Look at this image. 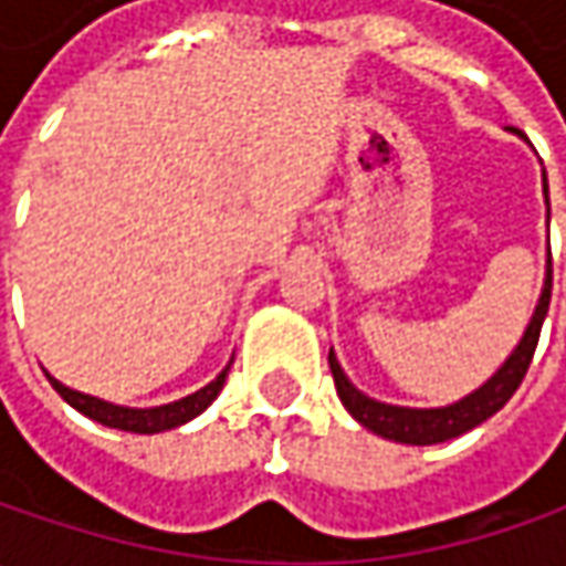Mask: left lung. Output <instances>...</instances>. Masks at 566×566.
I'll return each instance as SVG.
<instances>
[{
	"instance_id": "1",
	"label": "left lung",
	"mask_w": 566,
	"mask_h": 566,
	"mask_svg": "<svg viewBox=\"0 0 566 566\" xmlns=\"http://www.w3.org/2000/svg\"><path fill=\"white\" fill-rule=\"evenodd\" d=\"M548 302H552V254H548V268H545V283L542 293L535 302V312L523 331L520 343L513 346V353L504 359V365L491 375L482 387H475L472 394L460 397L457 402L447 406H434V409H416V406H394V402H380L368 394H361L353 380L346 378L343 365L331 349V371H334V384H337L339 402L346 406V412L365 424L368 431H375L378 438L397 441V444L428 447V444H444L450 438H460L472 431L475 424H482L491 419L497 409H504V402L511 400L520 387V380L526 378V368L533 361L535 343L542 334V324L548 315Z\"/></svg>"
}]
</instances>
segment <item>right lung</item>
Wrapping results in <instances>:
<instances>
[{"label": "right lung", "instance_id": "right-lung-1", "mask_svg": "<svg viewBox=\"0 0 566 566\" xmlns=\"http://www.w3.org/2000/svg\"><path fill=\"white\" fill-rule=\"evenodd\" d=\"M232 365V361H229ZM229 365L217 375V378L205 384L201 390L188 394L182 400L164 402V406H150V409H135V406H119V402L99 400V397H91V394H81V390H72L65 387L62 380H55L50 371L46 378L55 387V394L69 406H75L81 416L94 419V422L106 424V428H119V431H135V434H157V431H169V428H179V424L191 422L195 416H201L210 402L220 397L223 384H227Z\"/></svg>", "mask_w": 566, "mask_h": 566}]
</instances>
